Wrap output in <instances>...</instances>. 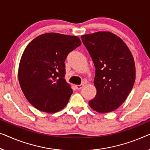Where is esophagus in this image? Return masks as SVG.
<instances>
[{"instance_id":"34e87169","label":"esophagus","mask_w":150,"mask_h":150,"mask_svg":"<svg viewBox=\"0 0 150 150\" xmlns=\"http://www.w3.org/2000/svg\"><path fill=\"white\" fill-rule=\"evenodd\" d=\"M83 86H84L83 83H82L81 85H77V86H76V88H77V89H81V88H83Z\"/></svg>"}]
</instances>
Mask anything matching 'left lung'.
I'll return each mask as SVG.
<instances>
[{
	"instance_id": "obj_1",
	"label": "left lung",
	"mask_w": 150,
	"mask_h": 150,
	"mask_svg": "<svg viewBox=\"0 0 150 150\" xmlns=\"http://www.w3.org/2000/svg\"><path fill=\"white\" fill-rule=\"evenodd\" d=\"M81 38L96 68L97 93L89 100L91 108L100 113L114 111L125 101L135 80V66L130 50L117 35L99 32Z\"/></svg>"
}]
</instances>
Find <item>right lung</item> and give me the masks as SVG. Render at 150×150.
<instances>
[{
  "instance_id": "right-lung-1",
  "label": "right lung",
  "mask_w": 150,
  "mask_h": 150,
  "mask_svg": "<svg viewBox=\"0 0 150 150\" xmlns=\"http://www.w3.org/2000/svg\"><path fill=\"white\" fill-rule=\"evenodd\" d=\"M81 44L77 36L48 33L27 46L20 61L18 78L27 100L38 110L53 113L67 104L73 89L64 79V61Z\"/></svg>"
}]
</instances>
